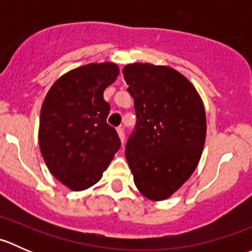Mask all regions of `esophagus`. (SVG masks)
<instances>
[{"label":"esophagus","mask_w":252,"mask_h":252,"mask_svg":"<svg viewBox=\"0 0 252 252\" xmlns=\"http://www.w3.org/2000/svg\"><path fill=\"white\" fill-rule=\"evenodd\" d=\"M117 133H118L121 141L124 142V129L122 128V126H118V128H117Z\"/></svg>","instance_id":"obj_1"}]
</instances>
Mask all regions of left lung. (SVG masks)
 I'll return each mask as SVG.
<instances>
[{"label":"left lung","mask_w":252,"mask_h":252,"mask_svg":"<svg viewBox=\"0 0 252 252\" xmlns=\"http://www.w3.org/2000/svg\"><path fill=\"white\" fill-rule=\"evenodd\" d=\"M123 74L136 114L126 161L141 194L164 200L199 163L206 138L204 103L192 84L169 67L133 63Z\"/></svg>","instance_id":"obj_1"}]
</instances>
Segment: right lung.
I'll list each match as a JSON object with an SVG mask.
<instances>
[{"mask_svg":"<svg viewBox=\"0 0 252 252\" xmlns=\"http://www.w3.org/2000/svg\"><path fill=\"white\" fill-rule=\"evenodd\" d=\"M118 73L110 62L79 67L58 79L42 103V157L53 177L75 191L96 184L121 147L116 129L107 123L111 107L103 98Z\"/></svg>","mask_w":252,"mask_h":252,"instance_id":"add662e5","label":"right lung"}]
</instances>
